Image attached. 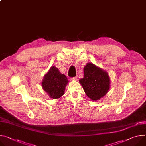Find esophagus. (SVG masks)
I'll use <instances>...</instances> for the list:
<instances>
[{
	"mask_svg": "<svg viewBox=\"0 0 146 146\" xmlns=\"http://www.w3.org/2000/svg\"><path fill=\"white\" fill-rule=\"evenodd\" d=\"M72 80H74V81H77L78 80V77L77 76H76L74 77H73L72 78Z\"/></svg>",
	"mask_w": 146,
	"mask_h": 146,
	"instance_id": "obj_1",
	"label": "esophagus"
}]
</instances>
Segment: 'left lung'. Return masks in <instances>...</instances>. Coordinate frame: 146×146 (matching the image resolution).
Masks as SVG:
<instances>
[{
    "label": "left lung",
    "instance_id": "8db88e82",
    "mask_svg": "<svg viewBox=\"0 0 146 146\" xmlns=\"http://www.w3.org/2000/svg\"><path fill=\"white\" fill-rule=\"evenodd\" d=\"M86 95L97 101L107 93L110 88V78L107 72L88 63L84 68V77L79 80Z\"/></svg>",
    "mask_w": 146,
    "mask_h": 146
}]
</instances>
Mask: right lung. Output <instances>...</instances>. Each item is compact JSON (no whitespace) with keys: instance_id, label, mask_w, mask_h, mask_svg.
<instances>
[{"instance_id":"right-lung-1","label":"right lung","mask_w":146,"mask_h":146,"mask_svg":"<svg viewBox=\"0 0 146 146\" xmlns=\"http://www.w3.org/2000/svg\"><path fill=\"white\" fill-rule=\"evenodd\" d=\"M68 82V79L64 74L60 73L55 66H52L44 76L42 87L51 98L58 99L64 94Z\"/></svg>"}]
</instances>
